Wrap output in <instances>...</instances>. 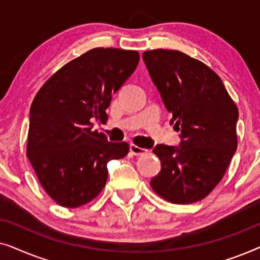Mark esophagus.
Masks as SVG:
<instances>
[{
  "mask_svg": "<svg viewBox=\"0 0 260 260\" xmlns=\"http://www.w3.org/2000/svg\"><path fill=\"white\" fill-rule=\"evenodd\" d=\"M130 152L135 156H143V155L147 154L148 150H147V149H144V148L137 147V145H135V144H131L130 145Z\"/></svg>",
  "mask_w": 260,
  "mask_h": 260,
  "instance_id": "34e87169",
  "label": "esophagus"
}]
</instances>
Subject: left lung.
<instances>
[{"instance_id":"8db88e82","label":"left lung","mask_w":260,"mask_h":260,"mask_svg":"<svg viewBox=\"0 0 260 260\" xmlns=\"http://www.w3.org/2000/svg\"><path fill=\"white\" fill-rule=\"evenodd\" d=\"M143 58L170 124L181 131L179 147L158 144L161 172L150 186L177 205L200 201L225 175L237 150L239 112L221 79L204 62L179 51L154 49Z\"/></svg>"}]
</instances>
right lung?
I'll return each mask as SVG.
<instances>
[{"mask_svg": "<svg viewBox=\"0 0 260 260\" xmlns=\"http://www.w3.org/2000/svg\"><path fill=\"white\" fill-rule=\"evenodd\" d=\"M138 61L136 51L91 49L62 66L35 95L27 156L46 193L62 207L93 200L105 187L108 162L129 152L126 142H109L92 130V120L105 118L112 94Z\"/></svg>", "mask_w": 260, "mask_h": 260, "instance_id": "obj_1", "label": "right lung"}]
</instances>
